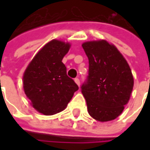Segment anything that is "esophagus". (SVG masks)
<instances>
[{
    "instance_id": "obj_1",
    "label": "esophagus",
    "mask_w": 150,
    "mask_h": 150,
    "mask_svg": "<svg viewBox=\"0 0 150 150\" xmlns=\"http://www.w3.org/2000/svg\"><path fill=\"white\" fill-rule=\"evenodd\" d=\"M74 81H75V83L78 84V86L80 85V80H79V78H75V79H74Z\"/></svg>"
}]
</instances>
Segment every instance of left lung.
I'll use <instances>...</instances> for the list:
<instances>
[{
  "mask_svg": "<svg viewBox=\"0 0 150 150\" xmlns=\"http://www.w3.org/2000/svg\"><path fill=\"white\" fill-rule=\"evenodd\" d=\"M88 58V75L81 90L91 117L100 122L118 117L134 87L129 66L116 47L105 40L83 43Z\"/></svg>",
  "mask_w": 150,
  "mask_h": 150,
  "instance_id": "obj_1",
  "label": "left lung"
}]
</instances>
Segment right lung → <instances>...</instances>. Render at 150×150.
<instances>
[{
  "label": "right lung",
  "mask_w": 150,
  "mask_h": 150,
  "mask_svg": "<svg viewBox=\"0 0 150 150\" xmlns=\"http://www.w3.org/2000/svg\"><path fill=\"white\" fill-rule=\"evenodd\" d=\"M70 44L58 40L47 43L33 57L23 75V88L32 107L44 115L62 111L78 89L67 75L62 58Z\"/></svg>",
  "instance_id": "right-lung-1"
}]
</instances>
